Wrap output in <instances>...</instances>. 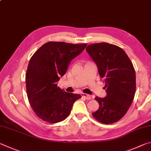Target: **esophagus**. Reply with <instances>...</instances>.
Masks as SVG:
<instances>
[{
    "mask_svg": "<svg viewBox=\"0 0 151 151\" xmlns=\"http://www.w3.org/2000/svg\"><path fill=\"white\" fill-rule=\"evenodd\" d=\"M82 95V96L87 100H89V99H91V97L90 95L86 94V93H82V95Z\"/></svg>",
    "mask_w": 151,
    "mask_h": 151,
    "instance_id": "esophagus-1",
    "label": "esophagus"
}]
</instances>
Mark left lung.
<instances>
[{"mask_svg":"<svg viewBox=\"0 0 151 151\" xmlns=\"http://www.w3.org/2000/svg\"><path fill=\"white\" fill-rule=\"evenodd\" d=\"M86 50L96 63L107 92L105 98L95 97L99 107L92 114L96 120L113 124L122 118L130 108L136 91V73L123 49L108 43L87 45Z\"/></svg>","mask_w":151,"mask_h":151,"instance_id":"left-lung-1","label":"left lung"}]
</instances>
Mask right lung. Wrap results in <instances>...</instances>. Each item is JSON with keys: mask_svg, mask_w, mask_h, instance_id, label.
<instances>
[{"mask_svg": "<svg viewBox=\"0 0 151 151\" xmlns=\"http://www.w3.org/2000/svg\"><path fill=\"white\" fill-rule=\"evenodd\" d=\"M87 45L49 42L31 58L25 75L27 95L33 111L42 120L52 124L63 121L75 101L81 97L80 94L62 90L57 82Z\"/></svg>", "mask_w": 151, "mask_h": 151, "instance_id": "1", "label": "right lung"}]
</instances>
